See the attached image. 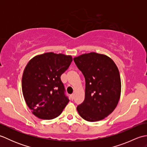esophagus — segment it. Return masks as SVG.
Returning <instances> with one entry per match:
<instances>
[{
	"label": "esophagus",
	"mask_w": 147,
	"mask_h": 147,
	"mask_svg": "<svg viewBox=\"0 0 147 147\" xmlns=\"http://www.w3.org/2000/svg\"><path fill=\"white\" fill-rule=\"evenodd\" d=\"M74 94H71V99L73 100V99H74Z\"/></svg>",
	"instance_id": "obj_1"
}]
</instances>
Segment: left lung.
Instances as JSON below:
<instances>
[{"label":"left lung","instance_id":"obj_1","mask_svg":"<svg viewBox=\"0 0 147 147\" xmlns=\"http://www.w3.org/2000/svg\"><path fill=\"white\" fill-rule=\"evenodd\" d=\"M85 79V97L77 107L80 116L89 122L104 119L114 111L120 99L121 77L116 64L107 55L96 52L74 57Z\"/></svg>","mask_w":147,"mask_h":147}]
</instances>
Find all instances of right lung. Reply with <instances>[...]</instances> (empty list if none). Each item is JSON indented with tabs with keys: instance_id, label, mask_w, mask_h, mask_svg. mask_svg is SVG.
Instances as JSON below:
<instances>
[{
	"instance_id": "right-lung-1",
	"label": "right lung",
	"mask_w": 147,
	"mask_h": 147,
	"mask_svg": "<svg viewBox=\"0 0 147 147\" xmlns=\"http://www.w3.org/2000/svg\"><path fill=\"white\" fill-rule=\"evenodd\" d=\"M72 61L71 55L47 52L35 56L27 64L22 77V92L28 107L37 117L53 119L68 104L61 76Z\"/></svg>"
}]
</instances>
